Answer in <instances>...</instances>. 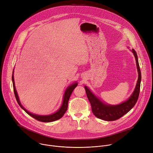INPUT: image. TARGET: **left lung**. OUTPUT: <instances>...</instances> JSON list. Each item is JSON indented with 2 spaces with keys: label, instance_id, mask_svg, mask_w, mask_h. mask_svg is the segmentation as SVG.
Segmentation results:
<instances>
[{
  "label": "left lung",
  "instance_id": "8db88e82",
  "mask_svg": "<svg viewBox=\"0 0 153 153\" xmlns=\"http://www.w3.org/2000/svg\"><path fill=\"white\" fill-rule=\"evenodd\" d=\"M132 51L136 58L139 77L133 93L126 102L117 105H106L97 98L86 86H85L87 97L91 103L93 113L96 117L106 121H114L120 119L129 112L136 103L140 93L141 71L137 53L134 49L132 50Z\"/></svg>",
  "mask_w": 153,
  "mask_h": 153
}]
</instances>
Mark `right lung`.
Returning a JSON list of instances; mask_svg holds the SVG:
<instances>
[{
  "mask_svg": "<svg viewBox=\"0 0 153 153\" xmlns=\"http://www.w3.org/2000/svg\"><path fill=\"white\" fill-rule=\"evenodd\" d=\"M12 81H13V90H14V95L16 99V100L18 103V104L19 105V106L23 109V110L28 114H29L30 116H31L32 117L34 118L35 119H36L37 120H39L40 122H53L56 120H58L59 119H60L65 113V112L67 111V108H68V100L70 99V96L72 93V92L73 91V90H74V88L77 86V83H74L73 84H72L71 86H70L68 88H67L66 91L65 92V94L63 96V103L60 107V108L59 110L55 113L51 114V115H48V116H39V115H37V114H32L30 112H28L26 109H25L22 105H21L19 99V97L16 90V87H15V85H14V75H12Z\"/></svg>",
  "mask_w": 153,
  "mask_h": 153,
  "instance_id": "right-lung-1",
  "label": "right lung"
}]
</instances>
